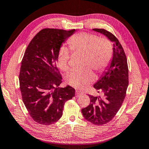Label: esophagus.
Here are the masks:
<instances>
[{"instance_id":"esophagus-1","label":"esophagus","mask_w":149,"mask_h":149,"mask_svg":"<svg viewBox=\"0 0 149 149\" xmlns=\"http://www.w3.org/2000/svg\"><path fill=\"white\" fill-rule=\"evenodd\" d=\"M82 93H82L81 91H80L76 90V93H75V94H76L77 96H79V95H81Z\"/></svg>"}]
</instances>
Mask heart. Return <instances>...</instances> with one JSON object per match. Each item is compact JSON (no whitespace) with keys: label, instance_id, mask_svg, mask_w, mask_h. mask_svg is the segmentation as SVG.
Returning a JSON list of instances; mask_svg holds the SVG:
<instances>
[{"label":"heart","instance_id":"b5f03b06","mask_svg":"<svg viewBox=\"0 0 149 149\" xmlns=\"http://www.w3.org/2000/svg\"><path fill=\"white\" fill-rule=\"evenodd\" d=\"M70 50L74 54L84 56V66L90 67L97 72H102L110 64L112 56L111 45L107 40L99 39L95 35L81 33L74 35L68 41ZM70 52L66 48L60 50L57 58L59 68L68 71ZM95 79V75L90 69L84 71H73L65 77L67 84L77 89H83Z\"/></svg>","mask_w":149,"mask_h":149}]
</instances>
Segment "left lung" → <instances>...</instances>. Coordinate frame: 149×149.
I'll use <instances>...</instances> for the list:
<instances>
[{
    "label": "left lung",
    "instance_id": "left-lung-1",
    "mask_svg": "<svg viewBox=\"0 0 149 149\" xmlns=\"http://www.w3.org/2000/svg\"><path fill=\"white\" fill-rule=\"evenodd\" d=\"M113 42V56L109 65L93 87L100 95H89L90 104L82 108L86 120L95 125H103L115 116L125 99L128 87V67L122 45L114 35L104 29H93Z\"/></svg>",
    "mask_w": 149,
    "mask_h": 149
}]
</instances>
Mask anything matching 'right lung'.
Wrapping results in <instances>:
<instances>
[{
	"instance_id": "add662e5",
	"label": "right lung",
	"mask_w": 149,
	"mask_h": 149,
	"mask_svg": "<svg viewBox=\"0 0 149 149\" xmlns=\"http://www.w3.org/2000/svg\"><path fill=\"white\" fill-rule=\"evenodd\" d=\"M75 29H43L29 42L19 76L22 100L29 115L39 124L49 125L62 116L67 100L75 96L70 85L59 88L62 78L57 68L60 47Z\"/></svg>"
}]
</instances>
